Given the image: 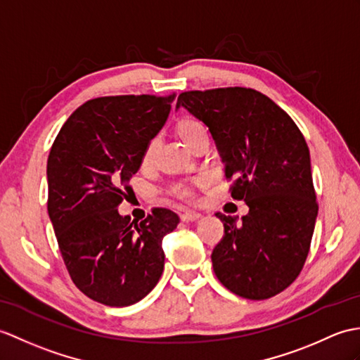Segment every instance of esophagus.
Wrapping results in <instances>:
<instances>
[{
	"label": "esophagus",
	"instance_id": "1",
	"mask_svg": "<svg viewBox=\"0 0 360 360\" xmlns=\"http://www.w3.org/2000/svg\"><path fill=\"white\" fill-rule=\"evenodd\" d=\"M200 216H202V214L196 213V212H186V213L181 214V221L182 222H195L200 218Z\"/></svg>",
	"mask_w": 360,
	"mask_h": 360
}]
</instances>
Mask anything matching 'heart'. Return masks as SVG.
<instances>
[{
	"label": "heart",
	"mask_w": 360,
	"mask_h": 360,
	"mask_svg": "<svg viewBox=\"0 0 360 360\" xmlns=\"http://www.w3.org/2000/svg\"><path fill=\"white\" fill-rule=\"evenodd\" d=\"M176 135L182 141V144L186 146L188 150H191L200 138L207 136V129L199 120L191 118V116H186V118L179 120L176 124ZM156 146H158L156 139H152L147 144V147L144 150V156H142V161H144V164H148L150 161H152ZM173 191L179 196H190V188L187 186H184V184L174 186Z\"/></svg>",
	"instance_id": "heart-1"
}]
</instances>
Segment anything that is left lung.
Masks as SVG:
<instances>
[{
  "instance_id": "1",
  "label": "left lung",
  "mask_w": 360,
  "mask_h": 360,
  "mask_svg": "<svg viewBox=\"0 0 360 360\" xmlns=\"http://www.w3.org/2000/svg\"><path fill=\"white\" fill-rule=\"evenodd\" d=\"M212 133L231 196L248 205L240 222L216 213L224 238L212 253L216 278L240 297L262 300L290 287L310 250L317 202L310 150L293 120L261 91H184L176 108Z\"/></svg>"
}]
</instances>
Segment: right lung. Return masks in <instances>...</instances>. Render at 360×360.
I'll use <instances>...</instances> for the list:
<instances>
[{"label":"right lung","mask_w":360,"mask_h":360,"mask_svg":"<svg viewBox=\"0 0 360 360\" xmlns=\"http://www.w3.org/2000/svg\"><path fill=\"white\" fill-rule=\"evenodd\" d=\"M173 99H91L70 115L50 150L49 218L73 283L99 304H136L164 271L162 238L178 227V214L155 208L138 222L121 216L118 205Z\"/></svg>","instance_id":"obj_1"}]
</instances>
